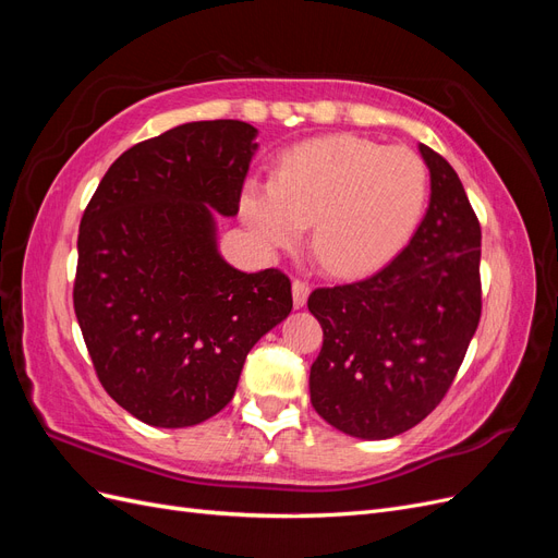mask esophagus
Masks as SVG:
<instances>
[{
    "label": "esophagus",
    "instance_id": "1",
    "mask_svg": "<svg viewBox=\"0 0 558 558\" xmlns=\"http://www.w3.org/2000/svg\"><path fill=\"white\" fill-rule=\"evenodd\" d=\"M307 298H310V283L302 281V279H295L293 281V305H295V310L305 307Z\"/></svg>",
    "mask_w": 558,
    "mask_h": 558
}]
</instances>
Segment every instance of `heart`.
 <instances>
[{
    "mask_svg": "<svg viewBox=\"0 0 558 558\" xmlns=\"http://www.w3.org/2000/svg\"><path fill=\"white\" fill-rule=\"evenodd\" d=\"M430 193L414 150L328 134L281 154L275 179H248L244 223L263 246H295L312 223V246L330 272L361 277L412 240Z\"/></svg>",
    "mask_w": 558,
    "mask_h": 558,
    "instance_id": "1",
    "label": "heart"
}]
</instances>
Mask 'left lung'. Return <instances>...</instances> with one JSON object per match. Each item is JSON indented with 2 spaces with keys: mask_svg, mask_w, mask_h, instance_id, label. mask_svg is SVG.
Returning <instances> with one entry per match:
<instances>
[{
  "mask_svg": "<svg viewBox=\"0 0 558 558\" xmlns=\"http://www.w3.org/2000/svg\"><path fill=\"white\" fill-rule=\"evenodd\" d=\"M418 154L430 202L410 244L377 275L307 300L324 328L312 404L361 440L396 437L440 404L482 314L480 221L453 167L426 144Z\"/></svg>",
  "mask_w": 558,
  "mask_h": 558,
  "instance_id": "8db88e82",
  "label": "left lung"
}]
</instances>
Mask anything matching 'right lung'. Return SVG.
Masks as SVG:
<instances>
[{
  "mask_svg": "<svg viewBox=\"0 0 558 558\" xmlns=\"http://www.w3.org/2000/svg\"><path fill=\"white\" fill-rule=\"evenodd\" d=\"M256 137L242 121L167 130L109 167L81 218L83 340L107 393L148 426L221 412L246 353L293 310L289 277L218 251L216 218L238 216Z\"/></svg>",
  "mask_w": 558,
  "mask_h": 558,
  "instance_id": "1",
  "label": "right lung"
}]
</instances>
